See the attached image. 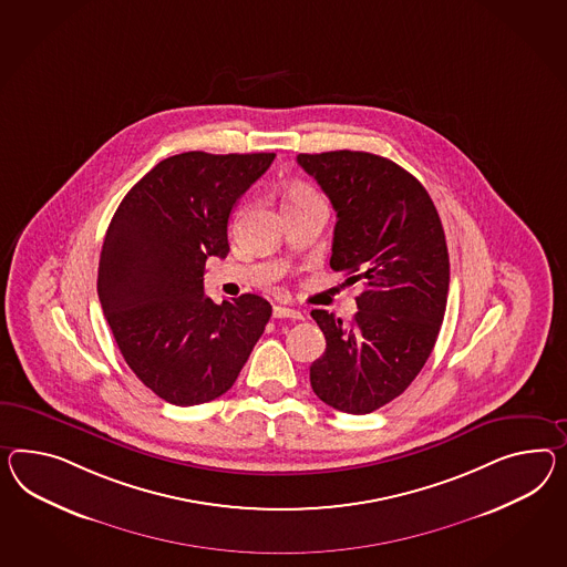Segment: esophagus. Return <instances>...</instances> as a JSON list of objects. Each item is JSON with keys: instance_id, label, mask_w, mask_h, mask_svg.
Returning a JSON list of instances; mask_svg holds the SVG:
<instances>
[{"instance_id": "34e87169", "label": "esophagus", "mask_w": 567, "mask_h": 567, "mask_svg": "<svg viewBox=\"0 0 567 567\" xmlns=\"http://www.w3.org/2000/svg\"><path fill=\"white\" fill-rule=\"evenodd\" d=\"M274 317H276V319H305V315H302L300 310H293V308L281 305L274 306Z\"/></svg>"}]
</instances>
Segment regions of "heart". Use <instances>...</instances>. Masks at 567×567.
Segmentation results:
<instances>
[{"instance_id": "obj_1", "label": "heart", "mask_w": 567, "mask_h": 567, "mask_svg": "<svg viewBox=\"0 0 567 567\" xmlns=\"http://www.w3.org/2000/svg\"><path fill=\"white\" fill-rule=\"evenodd\" d=\"M308 197H319L312 189H308L306 185H293L288 193H286V204L288 202H298V199H308Z\"/></svg>"}]
</instances>
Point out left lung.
<instances>
[{
    "mask_svg": "<svg viewBox=\"0 0 567 567\" xmlns=\"http://www.w3.org/2000/svg\"><path fill=\"white\" fill-rule=\"evenodd\" d=\"M337 212L331 269L362 279L346 324L312 310L327 349L310 365L322 403L365 415L391 403L420 374L446 312L451 261L436 205L399 164L368 152L298 154Z\"/></svg>",
    "mask_w": 567,
    "mask_h": 567,
    "instance_id": "left-lung-1",
    "label": "left lung"
}]
</instances>
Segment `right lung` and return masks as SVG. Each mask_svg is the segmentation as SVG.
<instances>
[{
  "label": "right lung",
  "mask_w": 567,
  "mask_h": 567,
  "mask_svg": "<svg viewBox=\"0 0 567 567\" xmlns=\"http://www.w3.org/2000/svg\"><path fill=\"white\" fill-rule=\"evenodd\" d=\"M276 154L185 152L156 164L116 207L99 298L133 374L161 399L202 405L233 389L271 319L257 293L214 305L207 257L224 259L228 219Z\"/></svg>",
  "instance_id": "obj_1"
}]
</instances>
